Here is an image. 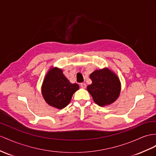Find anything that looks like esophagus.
Returning a JSON list of instances; mask_svg holds the SVG:
<instances>
[{
    "mask_svg": "<svg viewBox=\"0 0 156 156\" xmlns=\"http://www.w3.org/2000/svg\"><path fill=\"white\" fill-rule=\"evenodd\" d=\"M80 86H81L82 88H86V84L85 83H80Z\"/></svg>",
    "mask_w": 156,
    "mask_h": 156,
    "instance_id": "obj_1",
    "label": "esophagus"
}]
</instances>
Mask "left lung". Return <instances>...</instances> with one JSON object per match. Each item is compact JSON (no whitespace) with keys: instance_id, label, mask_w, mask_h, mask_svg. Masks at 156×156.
I'll return each mask as SVG.
<instances>
[{"instance_id":"left-lung-1","label":"left lung","mask_w":156,"mask_h":156,"mask_svg":"<svg viewBox=\"0 0 156 156\" xmlns=\"http://www.w3.org/2000/svg\"><path fill=\"white\" fill-rule=\"evenodd\" d=\"M92 83L87 90L94 102L101 107L112 104L121 94V84L117 75L109 68L95 70L90 75Z\"/></svg>"}]
</instances>
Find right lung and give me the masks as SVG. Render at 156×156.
Returning <instances> with one entry per match:
<instances>
[{
    "mask_svg": "<svg viewBox=\"0 0 156 156\" xmlns=\"http://www.w3.org/2000/svg\"><path fill=\"white\" fill-rule=\"evenodd\" d=\"M78 89L79 85L71 83L62 69L51 67L44 78L41 94L48 105L61 109L69 104L73 95Z\"/></svg>",
    "mask_w": 156,
    "mask_h": 156,
    "instance_id": "obj_1",
    "label": "right lung"
}]
</instances>
